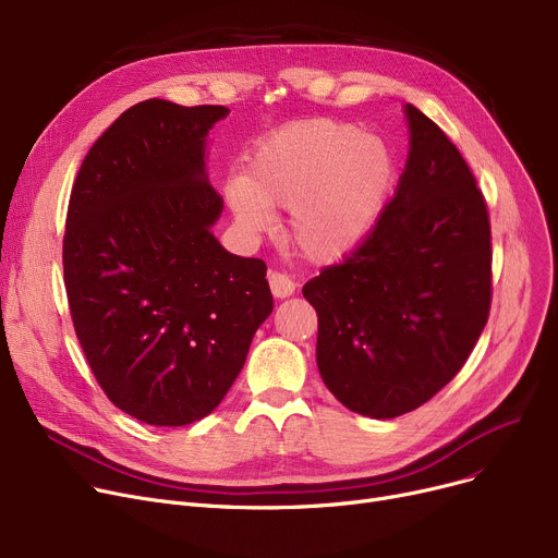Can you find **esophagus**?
Segmentation results:
<instances>
[{
  "mask_svg": "<svg viewBox=\"0 0 558 558\" xmlns=\"http://www.w3.org/2000/svg\"><path fill=\"white\" fill-rule=\"evenodd\" d=\"M269 287H271V294L276 299H289L296 291V282L280 271L269 274Z\"/></svg>",
  "mask_w": 558,
  "mask_h": 558,
  "instance_id": "obj_1",
  "label": "esophagus"
}]
</instances>
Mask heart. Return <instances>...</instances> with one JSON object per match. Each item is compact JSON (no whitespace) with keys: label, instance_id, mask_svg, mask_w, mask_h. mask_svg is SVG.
<instances>
[{"label":"heart","instance_id":"heart-1","mask_svg":"<svg viewBox=\"0 0 558 558\" xmlns=\"http://www.w3.org/2000/svg\"><path fill=\"white\" fill-rule=\"evenodd\" d=\"M396 181L385 140L339 122H296L251 156L246 179L226 187L240 223L259 232L271 208H291L289 238L312 259H335L368 232Z\"/></svg>","mask_w":558,"mask_h":558}]
</instances>
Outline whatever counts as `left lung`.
I'll use <instances>...</instances> for the list:
<instances>
[{
  "mask_svg": "<svg viewBox=\"0 0 558 558\" xmlns=\"http://www.w3.org/2000/svg\"><path fill=\"white\" fill-rule=\"evenodd\" d=\"M398 190L364 242L305 282L316 364L350 412L396 418L461 371L490 312V221L450 137L412 104Z\"/></svg>",
  "mask_w": 558,
  "mask_h": 558,
  "instance_id": "1",
  "label": "left lung"
}]
</instances>
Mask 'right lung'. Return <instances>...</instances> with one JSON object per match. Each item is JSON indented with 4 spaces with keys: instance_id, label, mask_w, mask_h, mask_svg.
<instances>
[{
    "instance_id": "add662e5",
    "label": "right lung",
    "mask_w": 558,
    "mask_h": 558,
    "mask_svg": "<svg viewBox=\"0 0 558 558\" xmlns=\"http://www.w3.org/2000/svg\"><path fill=\"white\" fill-rule=\"evenodd\" d=\"M226 114L135 104L93 144L72 187V324L108 400L146 425L215 412L274 310L267 264L228 253L210 230L223 201L205 173V135Z\"/></svg>"
}]
</instances>
